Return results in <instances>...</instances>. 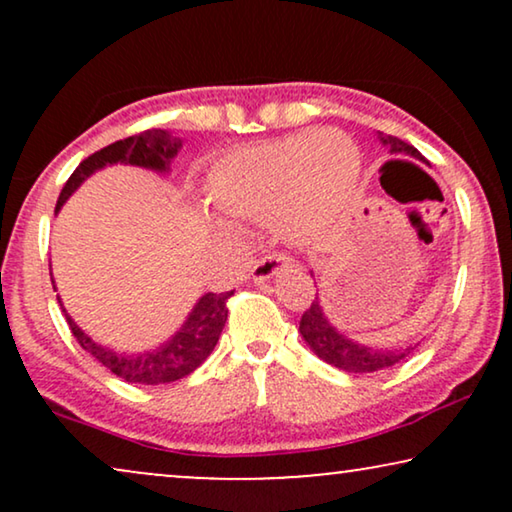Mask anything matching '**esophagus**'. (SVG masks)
Wrapping results in <instances>:
<instances>
[{
	"label": "esophagus",
	"instance_id": "34e87169",
	"mask_svg": "<svg viewBox=\"0 0 512 512\" xmlns=\"http://www.w3.org/2000/svg\"><path fill=\"white\" fill-rule=\"evenodd\" d=\"M289 263H291V258L284 256V254L263 256L261 261H258L254 268H251V279H254V282H268V279L275 277L277 272L286 268Z\"/></svg>",
	"mask_w": 512,
	"mask_h": 512
}]
</instances>
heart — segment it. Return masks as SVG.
<instances>
[{
    "mask_svg": "<svg viewBox=\"0 0 512 512\" xmlns=\"http://www.w3.org/2000/svg\"><path fill=\"white\" fill-rule=\"evenodd\" d=\"M361 153L345 132L305 130L233 153L209 174V195L223 212L272 219L293 240L331 230L352 205Z\"/></svg>",
    "mask_w": 512,
    "mask_h": 512,
    "instance_id": "1",
    "label": "heart"
}]
</instances>
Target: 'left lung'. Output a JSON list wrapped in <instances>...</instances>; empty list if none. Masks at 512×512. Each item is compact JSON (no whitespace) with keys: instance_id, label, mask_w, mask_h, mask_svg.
I'll return each instance as SVG.
<instances>
[{"instance_id":"left-lung-1","label":"left lung","mask_w":512,"mask_h":512,"mask_svg":"<svg viewBox=\"0 0 512 512\" xmlns=\"http://www.w3.org/2000/svg\"><path fill=\"white\" fill-rule=\"evenodd\" d=\"M380 142L387 144L391 153H405V156L422 160L415 146L403 142V139L380 135ZM298 331L321 361L331 363V366L345 370V373H375V370L396 366V363H401L405 356L417 347L415 345L408 349H373L368 345H359V342L342 335L338 328L328 321L324 307L319 303V296L314 298L310 310H305Z\"/></svg>"}]
</instances>
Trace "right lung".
Listing matches in <instances>:
<instances>
[{
	"label": "right lung",
	"instance_id": "add662e5",
	"mask_svg": "<svg viewBox=\"0 0 512 512\" xmlns=\"http://www.w3.org/2000/svg\"><path fill=\"white\" fill-rule=\"evenodd\" d=\"M181 149V139L172 137L167 130H146L139 135H132L128 139H118V142L104 146V149L95 151L93 156H88L83 163L72 172V177L67 179L65 188H62L55 212H60V207L65 205L69 195L86 181L90 174L102 170L107 165L125 163V165H139L146 170L167 172L170 170L172 158L177 156ZM55 289V282H53ZM233 296V291L226 293H205L195 307L188 314L184 326L172 335L170 340L163 342L158 349L144 354H118L114 349L97 345V342L81 331L76 326V321L69 317L65 307L67 324L72 328L74 338L79 340V345L95 356L104 368H109L111 373L121 377L125 382L132 384H165V382H177L181 377L191 375L202 361L212 354L216 342L221 338L223 326L228 319V298ZM58 303L62 300L58 296Z\"/></svg>",
	"mask_w": 512,
	"mask_h": 512
}]
</instances>
